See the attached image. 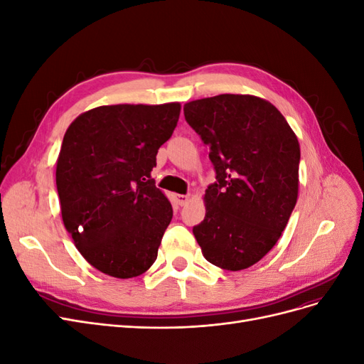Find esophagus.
Returning <instances> with one entry per match:
<instances>
[{"label":"esophagus","mask_w":364,"mask_h":364,"mask_svg":"<svg viewBox=\"0 0 364 364\" xmlns=\"http://www.w3.org/2000/svg\"><path fill=\"white\" fill-rule=\"evenodd\" d=\"M174 200L178 202V205L185 206L186 203L190 202V196H186V194H174Z\"/></svg>","instance_id":"esophagus-1"}]
</instances>
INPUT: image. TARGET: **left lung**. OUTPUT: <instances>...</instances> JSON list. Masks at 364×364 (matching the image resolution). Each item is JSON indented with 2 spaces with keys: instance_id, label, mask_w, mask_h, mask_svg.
Masks as SVG:
<instances>
[{
  "instance_id": "8db88e82",
  "label": "left lung",
  "mask_w": 364,
  "mask_h": 364,
  "mask_svg": "<svg viewBox=\"0 0 364 364\" xmlns=\"http://www.w3.org/2000/svg\"><path fill=\"white\" fill-rule=\"evenodd\" d=\"M183 114L217 173L193 234L206 261L245 270L272 250L289 223L299 193V141L278 109L255 95L200 98L185 103Z\"/></svg>"
}]
</instances>
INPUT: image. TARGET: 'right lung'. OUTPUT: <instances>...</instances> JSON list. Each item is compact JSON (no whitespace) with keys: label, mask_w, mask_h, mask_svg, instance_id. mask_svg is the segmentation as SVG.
<instances>
[{"label":"right lung","mask_w":364,"mask_h":364,"mask_svg":"<svg viewBox=\"0 0 364 364\" xmlns=\"http://www.w3.org/2000/svg\"><path fill=\"white\" fill-rule=\"evenodd\" d=\"M181 103L90 109L65 132L56 185L65 229L82 257L109 277H139L156 261L171 203L151 179Z\"/></svg>","instance_id":"right-lung-1"}]
</instances>
